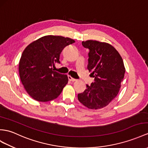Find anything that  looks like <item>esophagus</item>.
Masks as SVG:
<instances>
[{
  "label": "esophagus",
  "mask_w": 148,
  "mask_h": 148,
  "mask_svg": "<svg viewBox=\"0 0 148 148\" xmlns=\"http://www.w3.org/2000/svg\"><path fill=\"white\" fill-rule=\"evenodd\" d=\"M68 80H69L71 81V82H75V81H77L76 79L73 78V77H71V76H68Z\"/></svg>",
  "instance_id": "obj_1"
}]
</instances>
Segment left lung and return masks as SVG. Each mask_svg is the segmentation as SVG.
<instances>
[{
  "instance_id": "1",
  "label": "left lung",
  "mask_w": 148,
  "mask_h": 148,
  "mask_svg": "<svg viewBox=\"0 0 148 148\" xmlns=\"http://www.w3.org/2000/svg\"><path fill=\"white\" fill-rule=\"evenodd\" d=\"M82 45L89 49L88 70L94 82L81 93L78 99L91 109L107 106L118 94L125 69L122 57L114 47L107 42L88 40Z\"/></svg>"
}]
</instances>
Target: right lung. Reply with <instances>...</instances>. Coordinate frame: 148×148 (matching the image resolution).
Segmentation results:
<instances>
[{"label": "right lung", "mask_w": 148, "mask_h": 148, "mask_svg": "<svg viewBox=\"0 0 148 148\" xmlns=\"http://www.w3.org/2000/svg\"><path fill=\"white\" fill-rule=\"evenodd\" d=\"M73 39L60 36H45L29 45L22 54L19 64L21 82L27 93L39 102L56 99L68 81L66 75L53 70L60 63V55Z\"/></svg>", "instance_id": "right-lung-1"}]
</instances>
